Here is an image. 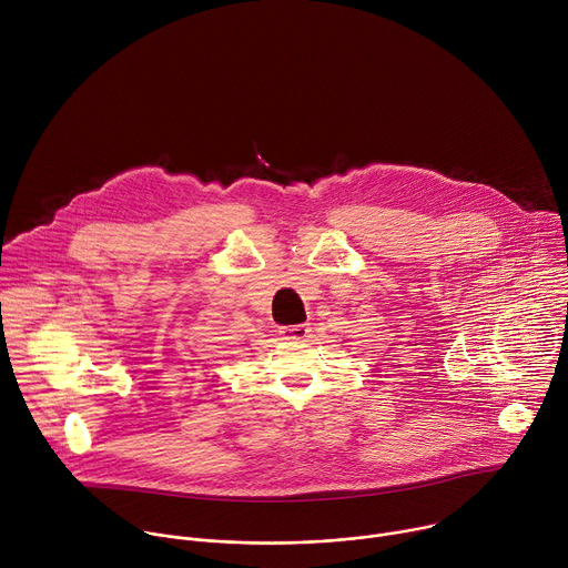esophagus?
Wrapping results in <instances>:
<instances>
[{
	"label": "esophagus",
	"mask_w": 568,
	"mask_h": 568,
	"mask_svg": "<svg viewBox=\"0 0 568 568\" xmlns=\"http://www.w3.org/2000/svg\"><path fill=\"white\" fill-rule=\"evenodd\" d=\"M281 336L285 341H303L310 336V325L307 323H298V325H285L281 327Z\"/></svg>",
	"instance_id": "34e87169"
}]
</instances>
